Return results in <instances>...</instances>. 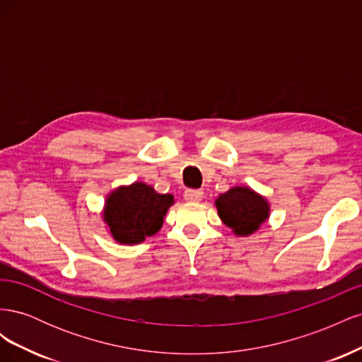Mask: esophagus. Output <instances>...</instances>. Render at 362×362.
Returning <instances> with one entry per match:
<instances>
[{
    "label": "esophagus",
    "mask_w": 362,
    "mask_h": 362,
    "mask_svg": "<svg viewBox=\"0 0 362 362\" xmlns=\"http://www.w3.org/2000/svg\"><path fill=\"white\" fill-rule=\"evenodd\" d=\"M204 192L199 189H187L184 192V199L187 202H199L202 199Z\"/></svg>",
    "instance_id": "34e87169"
}]
</instances>
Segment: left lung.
Instances as JSON below:
<instances>
[{"mask_svg": "<svg viewBox=\"0 0 362 362\" xmlns=\"http://www.w3.org/2000/svg\"><path fill=\"white\" fill-rule=\"evenodd\" d=\"M217 213L223 223L237 235H249L266 222L269 205L259 194L247 187H234L216 201Z\"/></svg>", "mask_w": 362, "mask_h": 362, "instance_id": "8db88e82", "label": "left lung"}]
</instances>
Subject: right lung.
Masks as SVG:
<instances>
[{"label": "right lung", "instance_id": "add662e5", "mask_svg": "<svg viewBox=\"0 0 362 362\" xmlns=\"http://www.w3.org/2000/svg\"><path fill=\"white\" fill-rule=\"evenodd\" d=\"M172 204V194H160L149 185L136 182L108 196L104 221L116 242L134 245L160 231Z\"/></svg>", "mask_w": 362, "mask_h": 362}]
</instances>
